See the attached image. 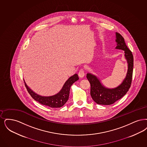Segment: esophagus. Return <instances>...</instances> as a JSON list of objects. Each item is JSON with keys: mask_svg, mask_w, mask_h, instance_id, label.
<instances>
[{"mask_svg": "<svg viewBox=\"0 0 147 147\" xmlns=\"http://www.w3.org/2000/svg\"><path fill=\"white\" fill-rule=\"evenodd\" d=\"M78 75H79V76L80 77V78H83L84 76V75H85V73H84V69H80V70H79V73H78Z\"/></svg>", "mask_w": 147, "mask_h": 147, "instance_id": "34e87169", "label": "esophagus"}]
</instances>
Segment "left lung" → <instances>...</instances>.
Segmentation results:
<instances>
[{"label": "left lung", "instance_id": "8db88e82", "mask_svg": "<svg viewBox=\"0 0 147 147\" xmlns=\"http://www.w3.org/2000/svg\"><path fill=\"white\" fill-rule=\"evenodd\" d=\"M117 46L116 49L125 51V56L127 60L128 71L122 84L113 89H108L102 85L97 78L91 74H87L86 78L91 85L90 94L94 102L102 105H110L122 98L129 91L131 85L134 69V56L124 40V38L120 33H116Z\"/></svg>", "mask_w": 147, "mask_h": 147}]
</instances>
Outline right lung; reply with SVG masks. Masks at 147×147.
I'll use <instances>...</instances> for the list:
<instances>
[{"label": "right lung", "instance_id": "right-lung-1", "mask_svg": "<svg viewBox=\"0 0 147 147\" xmlns=\"http://www.w3.org/2000/svg\"><path fill=\"white\" fill-rule=\"evenodd\" d=\"M79 79L78 74H76L70 77L65 82L61 91L57 94L50 97H42L36 94L30 89L24 82L25 86L31 97L42 105L49 106L51 108H60L63 106L69 98V91L71 85Z\"/></svg>", "mask_w": 147, "mask_h": 147}]
</instances>
